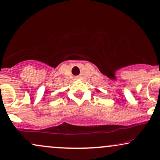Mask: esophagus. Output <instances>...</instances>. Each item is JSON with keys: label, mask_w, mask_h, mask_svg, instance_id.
<instances>
[{"label": "esophagus", "mask_w": 160, "mask_h": 160, "mask_svg": "<svg viewBox=\"0 0 160 160\" xmlns=\"http://www.w3.org/2000/svg\"><path fill=\"white\" fill-rule=\"evenodd\" d=\"M76 78V79H78V78Z\"/></svg>", "instance_id": "obj_1"}]
</instances>
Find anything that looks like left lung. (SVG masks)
I'll return each instance as SVG.
<instances>
[{"instance_id":"left-lung-1","label":"left lung","mask_w":160,"mask_h":160,"mask_svg":"<svg viewBox=\"0 0 160 160\" xmlns=\"http://www.w3.org/2000/svg\"><path fill=\"white\" fill-rule=\"evenodd\" d=\"M100 92V91H99V90H98H98H97V92Z\"/></svg>"}]
</instances>
